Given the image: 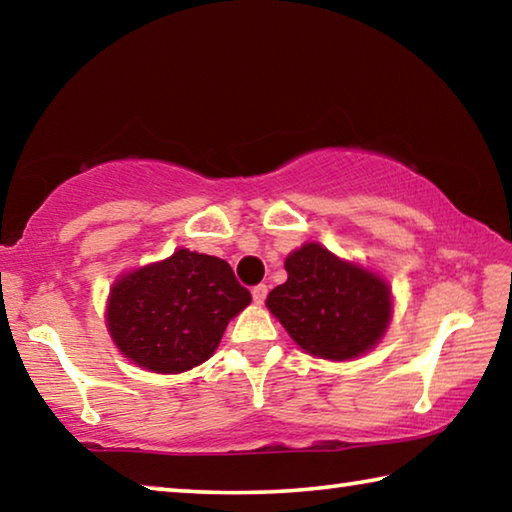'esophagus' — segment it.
<instances>
[{
	"label": "esophagus",
	"mask_w": 512,
	"mask_h": 512,
	"mask_svg": "<svg viewBox=\"0 0 512 512\" xmlns=\"http://www.w3.org/2000/svg\"><path fill=\"white\" fill-rule=\"evenodd\" d=\"M266 296H268V287H266V284H257V287L253 289V300H255V305H264Z\"/></svg>",
	"instance_id": "obj_1"
}]
</instances>
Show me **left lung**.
<instances>
[{"instance_id": "1", "label": "left lung", "mask_w": 512, "mask_h": 512, "mask_svg": "<svg viewBox=\"0 0 512 512\" xmlns=\"http://www.w3.org/2000/svg\"><path fill=\"white\" fill-rule=\"evenodd\" d=\"M289 280L266 305L302 350L345 361L370 350L391 318V291L381 277L345 264L327 248L305 244L284 262Z\"/></svg>"}]
</instances>
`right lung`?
I'll return each instance as SVG.
<instances>
[{
  "label": "right lung",
  "mask_w": 512,
  "mask_h": 512,
  "mask_svg": "<svg viewBox=\"0 0 512 512\" xmlns=\"http://www.w3.org/2000/svg\"><path fill=\"white\" fill-rule=\"evenodd\" d=\"M250 305L228 262L180 248L119 277L108 300L117 348L153 372H183L212 357L228 320Z\"/></svg>",
  "instance_id": "add662e5"
}]
</instances>
